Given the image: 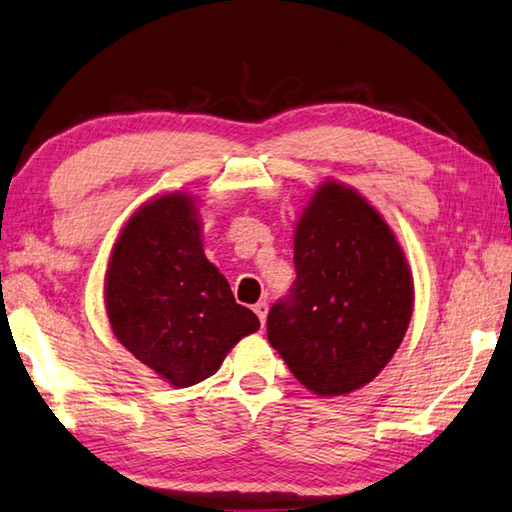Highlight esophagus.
<instances>
[{"label": "esophagus", "mask_w": 512, "mask_h": 512, "mask_svg": "<svg viewBox=\"0 0 512 512\" xmlns=\"http://www.w3.org/2000/svg\"><path fill=\"white\" fill-rule=\"evenodd\" d=\"M253 310H255V315L259 317V322H262V326H264L266 324V315H268V304L266 302H257L253 306Z\"/></svg>", "instance_id": "obj_1"}]
</instances>
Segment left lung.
Here are the masks:
<instances>
[{"mask_svg":"<svg viewBox=\"0 0 512 512\" xmlns=\"http://www.w3.org/2000/svg\"><path fill=\"white\" fill-rule=\"evenodd\" d=\"M295 284L273 304L266 333L315 395L366 386L402 344L413 279L382 215L355 190L328 182L295 228Z\"/></svg>","mask_w":512,"mask_h":512,"instance_id":"left-lung-1","label":"left lung"}]
</instances>
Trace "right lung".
<instances>
[{
	"instance_id": "right-lung-1",
	"label": "right lung",
	"mask_w": 512,
	"mask_h": 512,
	"mask_svg": "<svg viewBox=\"0 0 512 512\" xmlns=\"http://www.w3.org/2000/svg\"><path fill=\"white\" fill-rule=\"evenodd\" d=\"M199 233L193 197H159L130 217L106 273L115 337L177 388L215 375L228 350L259 328L206 259Z\"/></svg>"
}]
</instances>
